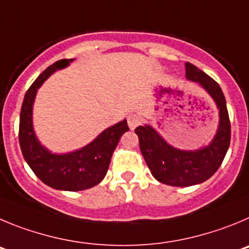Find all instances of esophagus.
I'll return each mask as SVG.
<instances>
[{"instance_id":"obj_1","label":"esophagus","mask_w":249,"mask_h":249,"mask_svg":"<svg viewBox=\"0 0 249 249\" xmlns=\"http://www.w3.org/2000/svg\"><path fill=\"white\" fill-rule=\"evenodd\" d=\"M140 123H141V116L138 115V114H131V115L127 116V124H129V127L131 130L135 129Z\"/></svg>"}]
</instances>
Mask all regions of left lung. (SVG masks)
<instances>
[{
  "mask_svg": "<svg viewBox=\"0 0 249 249\" xmlns=\"http://www.w3.org/2000/svg\"><path fill=\"white\" fill-rule=\"evenodd\" d=\"M186 78L198 83L216 102L219 124L211 144L194 151H185L167 144L150 125L135 129L141 154L152 176L165 185L187 187L208 180L221 166L231 141V123L225 95L218 83L191 63L185 64Z\"/></svg>",
  "mask_w": 249,
  "mask_h": 249,
  "instance_id": "left-lung-1",
  "label": "left lung"
}]
</instances>
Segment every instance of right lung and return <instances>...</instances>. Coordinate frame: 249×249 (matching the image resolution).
<instances>
[{
	"label": "right lung",
	"instance_id": "add662e5",
	"mask_svg": "<svg viewBox=\"0 0 249 249\" xmlns=\"http://www.w3.org/2000/svg\"><path fill=\"white\" fill-rule=\"evenodd\" d=\"M73 59H60L49 66L26 91L19 115V145L24 160L42 182L55 190L82 191L98 185L108 172L111 155L120 138L129 130L126 120L105 129L90 144L69 154H52L37 140L32 124V109L38 88L58 69Z\"/></svg>",
	"mask_w": 249,
	"mask_h": 249
}]
</instances>
